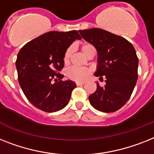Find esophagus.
<instances>
[{
	"instance_id": "esophagus-1",
	"label": "esophagus",
	"mask_w": 154,
	"mask_h": 154,
	"mask_svg": "<svg viewBox=\"0 0 154 154\" xmlns=\"http://www.w3.org/2000/svg\"><path fill=\"white\" fill-rule=\"evenodd\" d=\"M84 83V82H76V85H77V86H81V85H83Z\"/></svg>"
}]
</instances>
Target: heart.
I'll use <instances>...</instances> for the list:
<instances>
[{"label":"heart","instance_id":"b5f03b06","mask_svg":"<svg viewBox=\"0 0 154 154\" xmlns=\"http://www.w3.org/2000/svg\"><path fill=\"white\" fill-rule=\"evenodd\" d=\"M93 48L94 46L90 43H84L81 45V51L86 56V53ZM72 53V47L70 46L66 49L65 53L63 54V62L64 63H68L69 62ZM89 75H90V72L88 70L83 68H72L68 71V77L72 79L75 80V81H84L88 78Z\"/></svg>","mask_w":154,"mask_h":154}]
</instances>
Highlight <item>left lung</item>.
<instances>
[{
	"mask_svg": "<svg viewBox=\"0 0 154 154\" xmlns=\"http://www.w3.org/2000/svg\"><path fill=\"white\" fill-rule=\"evenodd\" d=\"M97 52L95 76L105 79V86L97 82V90L89 96L93 107L104 112L117 111L129 100L138 79V59L134 46L124 38L100 28L79 30Z\"/></svg>",
	"mask_w": 154,
	"mask_h": 154,
	"instance_id": "obj_1",
	"label": "left lung"
}]
</instances>
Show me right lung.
<instances>
[{
  "label": "right lung",
  "mask_w": 154,
  "mask_h": 154,
  "mask_svg": "<svg viewBox=\"0 0 154 154\" xmlns=\"http://www.w3.org/2000/svg\"><path fill=\"white\" fill-rule=\"evenodd\" d=\"M81 38L77 30L50 31L20 49L16 62L19 83L34 106L53 112L68 105L76 84L70 79L62 81L63 75L58 72L64 65L66 49L76 39Z\"/></svg>",
  "instance_id": "obj_1"
}]
</instances>
